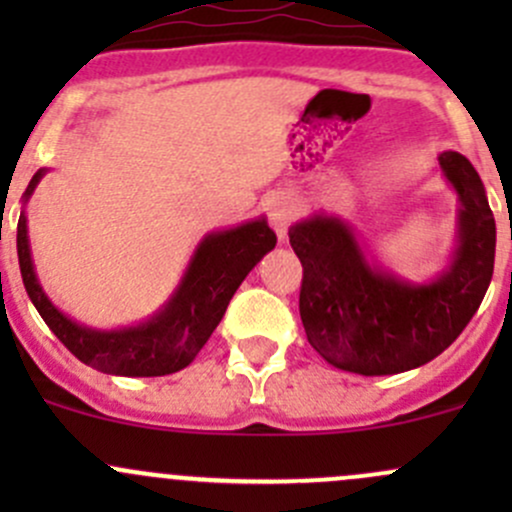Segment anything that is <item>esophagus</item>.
Wrapping results in <instances>:
<instances>
[{
    "instance_id": "esophagus-1",
    "label": "esophagus",
    "mask_w": 512,
    "mask_h": 512,
    "mask_svg": "<svg viewBox=\"0 0 512 512\" xmlns=\"http://www.w3.org/2000/svg\"><path fill=\"white\" fill-rule=\"evenodd\" d=\"M294 215H297V203L285 193L275 195V198L270 200V205H267V218H270V225L275 227L280 242L287 240V230L289 225H292Z\"/></svg>"
}]
</instances>
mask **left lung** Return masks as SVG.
<instances>
[{"label": "left lung", "instance_id": "1", "mask_svg": "<svg viewBox=\"0 0 512 512\" xmlns=\"http://www.w3.org/2000/svg\"><path fill=\"white\" fill-rule=\"evenodd\" d=\"M436 160L458 198L456 245L428 280H406L379 265L339 215L314 210L289 227V245L304 267V332L337 369L389 376L428 364L456 342L488 292L495 220L483 180L461 153L443 151Z\"/></svg>", "mask_w": 512, "mask_h": 512}]
</instances>
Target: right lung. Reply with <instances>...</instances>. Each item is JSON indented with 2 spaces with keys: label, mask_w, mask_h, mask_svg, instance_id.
I'll return each mask as SVG.
<instances>
[{
  "label": "right lung",
  "mask_w": 512,
  "mask_h": 512,
  "mask_svg": "<svg viewBox=\"0 0 512 512\" xmlns=\"http://www.w3.org/2000/svg\"><path fill=\"white\" fill-rule=\"evenodd\" d=\"M46 173V168L36 170L27 193L22 195V215L17 225L19 270L29 299L46 327L76 359L103 374L165 376L185 369L215 332L242 280L277 245V235L270 230L265 215L208 232L190 255L178 287L151 317L116 329L89 327L51 302L34 270L27 203Z\"/></svg>",
  "instance_id": "right-lung-1"
}]
</instances>
